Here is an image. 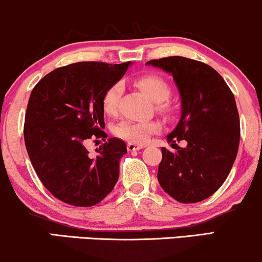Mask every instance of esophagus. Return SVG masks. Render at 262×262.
Returning <instances> with one entry per match:
<instances>
[{
    "mask_svg": "<svg viewBox=\"0 0 262 262\" xmlns=\"http://www.w3.org/2000/svg\"><path fill=\"white\" fill-rule=\"evenodd\" d=\"M144 146L142 144H137V143H134V142H128L127 143V149L130 150V152H134V150H138L141 148H143Z\"/></svg>",
    "mask_w": 262,
    "mask_h": 262,
    "instance_id": "obj_1",
    "label": "esophagus"
}]
</instances>
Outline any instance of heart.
I'll return each mask as SVG.
<instances>
[{
	"label": "heart",
	"instance_id": "obj_1",
	"mask_svg": "<svg viewBox=\"0 0 262 262\" xmlns=\"http://www.w3.org/2000/svg\"><path fill=\"white\" fill-rule=\"evenodd\" d=\"M136 85L144 94L148 95L149 99L158 103V107L167 110V100L170 95L169 84L162 77L157 75H144L136 79ZM124 92L122 82H115L104 92L101 105L104 112L109 115H115L118 113L119 101ZM159 124L156 121H122L116 126L115 134L124 140L130 142H144L150 135L158 131Z\"/></svg>",
	"mask_w": 262,
	"mask_h": 262
}]
</instances>
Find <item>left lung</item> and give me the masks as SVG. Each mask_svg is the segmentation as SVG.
Wrapping results in <instances>:
<instances>
[{
    "mask_svg": "<svg viewBox=\"0 0 262 262\" xmlns=\"http://www.w3.org/2000/svg\"><path fill=\"white\" fill-rule=\"evenodd\" d=\"M147 64L170 73L181 98L180 120L167 136L175 152L162 148L158 181L181 204L200 202L222 186L236 158L241 125L234 95L222 76L201 61L169 56ZM181 139L185 149L174 143Z\"/></svg>",
    "mask_w": 262,
    "mask_h": 262,
    "instance_id": "8db88e82",
    "label": "left lung"
}]
</instances>
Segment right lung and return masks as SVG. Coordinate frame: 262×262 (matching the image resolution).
I'll use <instances>...</instances> for the list:
<instances>
[{
  "label": "right lung",
  "instance_id": "1",
  "mask_svg": "<svg viewBox=\"0 0 262 262\" xmlns=\"http://www.w3.org/2000/svg\"><path fill=\"white\" fill-rule=\"evenodd\" d=\"M131 62L84 61L51 71L33 88L24 141L34 170L55 198L77 207L99 204L119 179L124 141L109 138L95 155L85 142L105 136L104 92L121 79Z\"/></svg>",
  "mask_w": 262,
  "mask_h": 262
}]
</instances>
